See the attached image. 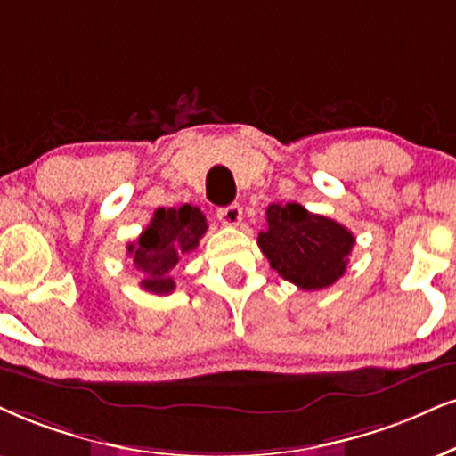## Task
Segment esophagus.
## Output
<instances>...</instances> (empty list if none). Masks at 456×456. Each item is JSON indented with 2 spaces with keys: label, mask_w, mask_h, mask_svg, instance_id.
Segmentation results:
<instances>
[{
  "label": "esophagus",
  "mask_w": 456,
  "mask_h": 456,
  "mask_svg": "<svg viewBox=\"0 0 456 456\" xmlns=\"http://www.w3.org/2000/svg\"><path fill=\"white\" fill-rule=\"evenodd\" d=\"M240 217H243V209H240L237 202L228 207H219L217 209V219L224 226H239Z\"/></svg>",
  "instance_id": "34e87169"
}]
</instances>
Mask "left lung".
Masks as SVG:
<instances>
[{
	"label": "left lung",
	"mask_w": 456,
	"mask_h": 456,
	"mask_svg": "<svg viewBox=\"0 0 456 456\" xmlns=\"http://www.w3.org/2000/svg\"><path fill=\"white\" fill-rule=\"evenodd\" d=\"M266 222L257 245L285 281L314 291L330 288L346 273L355 237L342 224L306 211L297 202L268 205Z\"/></svg>",
	"instance_id": "1"
}]
</instances>
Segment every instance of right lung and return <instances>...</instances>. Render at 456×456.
Masks as SVG:
<instances>
[{"mask_svg":"<svg viewBox=\"0 0 456 456\" xmlns=\"http://www.w3.org/2000/svg\"><path fill=\"white\" fill-rule=\"evenodd\" d=\"M207 232V219L199 207L182 205L154 211L150 226L128 245L133 266L142 273V288L151 294L167 296L175 289L173 268L185 254L199 247Z\"/></svg>","mask_w":456,"mask_h":456,"instance_id":"1","label":"right lung"}]
</instances>
